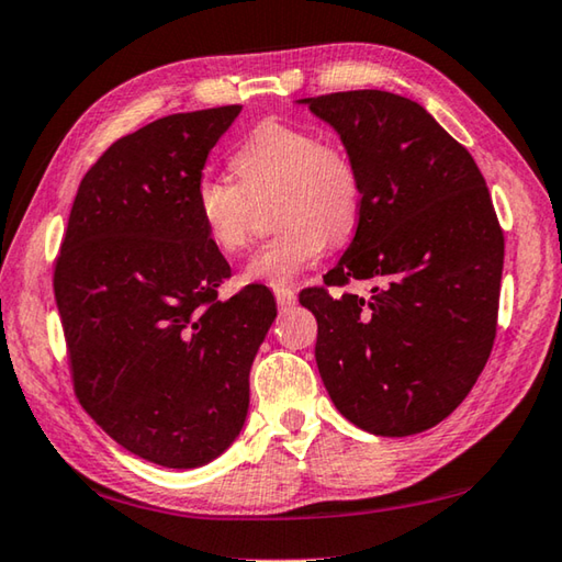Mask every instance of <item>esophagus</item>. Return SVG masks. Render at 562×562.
I'll return each mask as SVG.
<instances>
[{
    "mask_svg": "<svg viewBox=\"0 0 562 562\" xmlns=\"http://www.w3.org/2000/svg\"><path fill=\"white\" fill-rule=\"evenodd\" d=\"M272 292H274V300H278V307H282V310H288L294 302H297V292H294L292 288H274Z\"/></svg>",
    "mask_w": 562,
    "mask_h": 562,
    "instance_id": "esophagus-1",
    "label": "esophagus"
}]
</instances>
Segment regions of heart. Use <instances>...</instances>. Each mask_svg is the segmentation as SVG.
Segmentation results:
<instances>
[{"label":"heart","instance_id":"b5f03b06","mask_svg":"<svg viewBox=\"0 0 562 562\" xmlns=\"http://www.w3.org/2000/svg\"><path fill=\"white\" fill-rule=\"evenodd\" d=\"M236 183L201 175L193 211L211 246L238 255L250 240L252 206L268 199L280 228L250 255L246 280L288 284L322 258L331 240L351 236L363 206V177L353 151L312 127L265 120L233 151Z\"/></svg>","mask_w":562,"mask_h":562}]
</instances>
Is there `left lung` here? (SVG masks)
<instances>
[{
  "label": "left lung",
  "instance_id": "8db88e82",
  "mask_svg": "<svg viewBox=\"0 0 562 562\" xmlns=\"http://www.w3.org/2000/svg\"><path fill=\"white\" fill-rule=\"evenodd\" d=\"M353 151L359 228L324 288L316 366L346 420L405 437L445 420L472 391L496 339L504 231L472 155L423 105L385 90L302 100ZM373 279L366 299L329 286Z\"/></svg>",
  "mask_w": 562,
  "mask_h": 562
}]
</instances>
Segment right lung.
<instances>
[{"instance_id":"obj_1","label":"right lung","mask_w":562,"mask_h":562,"mask_svg":"<svg viewBox=\"0 0 562 562\" xmlns=\"http://www.w3.org/2000/svg\"><path fill=\"white\" fill-rule=\"evenodd\" d=\"M240 108L179 112L112 142L80 181L54 262L78 403L125 450L171 469L236 440L278 314L262 284L218 300L231 265L193 211L209 151Z\"/></svg>"}]
</instances>
